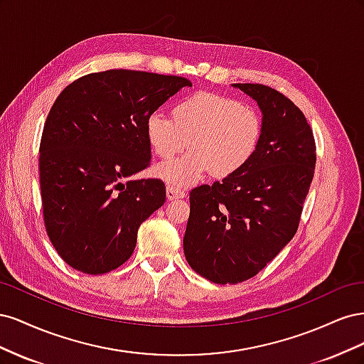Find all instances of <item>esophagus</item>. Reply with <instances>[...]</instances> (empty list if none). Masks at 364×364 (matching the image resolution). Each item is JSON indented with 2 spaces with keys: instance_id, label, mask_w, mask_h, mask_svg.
<instances>
[{
  "instance_id": "esophagus-1",
  "label": "esophagus",
  "mask_w": 364,
  "mask_h": 364,
  "mask_svg": "<svg viewBox=\"0 0 364 364\" xmlns=\"http://www.w3.org/2000/svg\"><path fill=\"white\" fill-rule=\"evenodd\" d=\"M167 196L168 199L173 200V199H182V197H185V190L181 188V186L178 185H167Z\"/></svg>"
}]
</instances>
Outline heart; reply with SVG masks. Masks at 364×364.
Returning <instances> with one entry per match:
<instances>
[{
	"instance_id": "obj_1",
	"label": "heart",
	"mask_w": 364,
	"mask_h": 364,
	"mask_svg": "<svg viewBox=\"0 0 364 364\" xmlns=\"http://www.w3.org/2000/svg\"><path fill=\"white\" fill-rule=\"evenodd\" d=\"M173 118L153 112L146 121V136L156 156L170 159L186 147L188 155L162 164L158 173L173 185L199 181L211 170L229 178L255 156L262 138V117L255 107L214 92H197L178 100Z\"/></svg>"
}]
</instances>
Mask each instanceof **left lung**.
Segmentation results:
<instances>
[{"mask_svg":"<svg viewBox=\"0 0 364 364\" xmlns=\"http://www.w3.org/2000/svg\"><path fill=\"white\" fill-rule=\"evenodd\" d=\"M258 102L264 132L243 170L190 193L183 252L215 284L258 274L294 237L314 178L316 141L289 97L259 83H237Z\"/></svg>","mask_w":364,"mask_h":364,"instance_id":"left-lung-1","label":"left lung"}]
</instances>
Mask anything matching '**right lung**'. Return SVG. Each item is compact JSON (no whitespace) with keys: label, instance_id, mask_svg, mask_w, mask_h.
<instances>
[{"label":"right lung","instance_id":"obj_1","mask_svg":"<svg viewBox=\"0 0 364 364\" xmlns=\"http://www.w3.org/2000/svg\"><path fill=\"white\" fill-rule=\"evenodd\" d=\"M183 86L191 82L179 75L107 70L74 80L53 103L39 146L42 215L73 269H118L164 205L162 179L129 178L150 167L149 115Z\"/></svg>","mask_w":364,"mask_h":364}]
</instances>
